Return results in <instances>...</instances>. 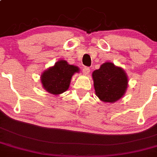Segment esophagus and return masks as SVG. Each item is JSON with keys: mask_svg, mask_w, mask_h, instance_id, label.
I'll return each mask as SVG.
<instances>
[{"mask_svg": "<svg viewBox=\"0 0 157 157\" xmlns=\"http://www.w3.org/2000/svg\"><path fill=\"white\" fill-rule=\"evenodd\" d=\"M90 69L89 68V67H84L83 68V70H82V72H83V74H85V75L88 74L89 73H90Z\"/></svg>", "mask_w": 157, "mask_h": 157, "instance_id": "obj_1", "label": "esophagus"}]
</instances>
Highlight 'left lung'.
<instances>
[{"mask_svg": "<svg viewBox=\"0 0 157 157\" xmlns=\"http://www.w3.org/2000/svg\"><path fill=\"white\" fill-rule=\"evenodd\" d=\"M95 93L99 99L113 103L119 100L128 87V77L125 71L112 63H105L92 74Z\"/></svg>", "mask_w": 157, "mask_h": 157, "instance_id": "obj_1", "label": "left lung"}]
</instances>
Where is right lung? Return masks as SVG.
Segmentation results:
<instances>
[{
    "instance_id": "add662e5",
    "label": "right lung",
    "mask_w": 157,
    "mask_h": 157,
    "mask_svg": "<svg viewBox=\"0 0 157 157\" xmlns=\"http://www.w3.org/2000/svg\"><path fill=\"white\" fill-rule=\"evenodd\" d=\"M76 72H79L77 67L70 65L65 60L58 61L42 74V86L52 94L63 93L69 88L72 76Z\"/></svg>"
}]
</instances>
